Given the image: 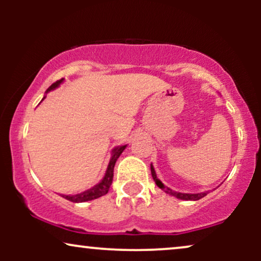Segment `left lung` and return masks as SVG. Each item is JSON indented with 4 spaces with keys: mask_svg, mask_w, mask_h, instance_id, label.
Listing matches in <instances>:
<instances>
[{
    "mask_svg": "<svg viewBox=\"0 0 261 261\" xmlns=\"http://www.w3.org/2000/svg\"><path fill=\"white\" fill-rule=\"evenodd\" d=\"M151 173H152V176H153V180H154L155 184H157V187H158V188H161L162 190L166 191L167 194H170V195H173V196L178 197V199H180V200H194V201H196V200L202 199L203 196L207 195V193H199V194H184V193H178V191H173V190H170L169 188L164 187L163 182H162V181L160 180V179L157 178V175H155V172H154V168H153V166H152V164H151Z\"/></svg>",
    "mask_w": 261,
    "mask_h": 261,
    "instance_id": "1",
    "label": "left lung"
}]
</instances>
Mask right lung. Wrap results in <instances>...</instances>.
<instances>
[{
  "mask_svg": "<svg viewBox=\"0 0 261 261\" xmlns=\"http://www.w3.org/2000/svg\"><path fill=\"white\" fill-rule=\"evenodd\" d=\"M62 81H64V79L56 81L55 83H53V85L47 88L46 92H50L51 89H55L56 87H58L60 83L62 82ZM125 148H126V146H120V147L114 148L113 155H112V158H110L109 166H108L106 175H104L103 180H101L99 184H97L95 187L89 189V190H86V191H83V193L77 194V195H62V197L66 200H68V201H72V202H85V201H91V200L98 199V197L108 194L110 185H112V182H113L114 166H115L116 161H118V158L120 157V154L122 153V151H124Z\"/></svg>",
  "mask_w": 261,
  "mask_h": 261,
  "instance_id": "add662e5",
  "label": "right lung"
}]
</instances>
